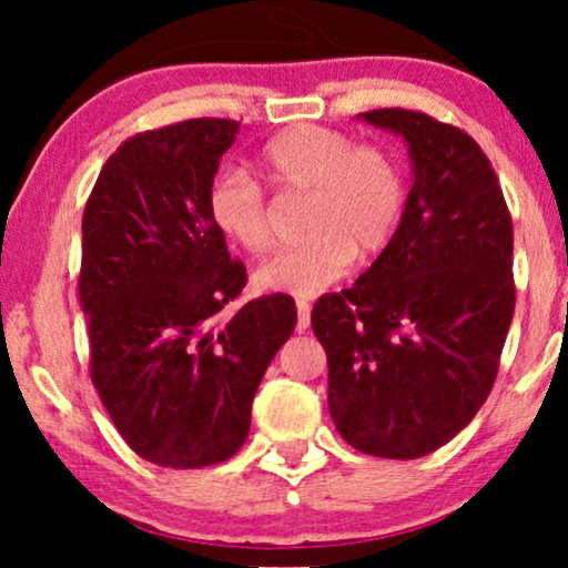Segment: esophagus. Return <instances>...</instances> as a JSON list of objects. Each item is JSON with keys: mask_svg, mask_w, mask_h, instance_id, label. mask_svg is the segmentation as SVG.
Returning a JSON list of instances; mask_svg holds the SVG:
<instances>
[{"mask_svg": "<svg viewBox=\"0 0 568 568\" xmlns=\"http://www.w3.org/2000/svg\"><path fill=\"white\" fill-rule=\"evenodd\" d=\"M311 324V305L305 300H297V332H305Z\"/></svg>", "mask_w": 568, "mask_h": 568, "instance_id": "obj_1", "label": "esophagus"}]
</instances>
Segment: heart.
Masks as SVG:
<instances>
[{
	"instance_id": "obj_1",
	"label": "heart",
	"mask_w": 568,
	"mask_h": 568,
	"mask_svg": "<svg viewBox=\"0 0 568 568\" xmlns=\"http://www.w3.org/2000/svg\"><path fill=\"white\" fill-rule=\"evenodd\" d=\"M265 178L282 193H305V242L278 252L257 271L265 290L316 297L351 268L375 257L396 236L404 215V175L379 145H356L339 130L297 124L260 153ZM206 212L229 242L250 255L273 244V210L263 185L244 170H220L206 189Z\"/></svg>"
}]
</instances>
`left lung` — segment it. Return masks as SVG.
<instances>
[{
	"instance_id": "8db88e82",
	"label": "left lung",
	"mask_w": 568,
	"mask_h": 568,
	"mask_svg": "<svg viewBox=\"0 0 568 568\" xmlns=\"http://www.w3.org/2000/svg\"><path fill=\"white\" fill-rule=\"evenodd\" d=\"M364 122L402 135L412 183L396 236L351 290L318 297L329 415L353 449L417 459L476 417L508 337L513 220L481 145L423 111Z\"/></svg>"
}]
</instances>
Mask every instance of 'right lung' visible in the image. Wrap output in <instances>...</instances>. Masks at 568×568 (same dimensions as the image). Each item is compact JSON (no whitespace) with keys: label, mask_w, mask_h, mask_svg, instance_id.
I'll list each match as a JSON object with an SVG mask.
<instances>
[{"label":"right lung","mask_w":568,"mask_h":568,"mask_svg":"<svg viewBox=\"0 0 568 568\" xmlns=\"http://www.w3.org/2000/svg\"><path fill=\"white\" fill-rule=\"evenodd\" d=\"M236 132L231 119H189L132 135L84 206L92 385L130 449L162 468L242 449L260 379L297 324L282 292L223 313L246 268L210 220L206 189Z\"/></svg>","instance_id":"1"}]
</instances>
